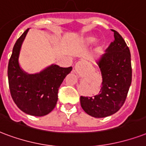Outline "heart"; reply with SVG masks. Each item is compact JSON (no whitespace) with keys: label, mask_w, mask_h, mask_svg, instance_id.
I'll return each mask as SVG.
<instances>
[{"label":"heart","mask_w":146,"mask_h":146,"mask_svg":"<svg viewBox=\"0 0 146 146\" xmlns=\"http://www.w3.org/2000/svg\"><path fill=\"white\" fill-rule=\"evenodd\" d=\"M96 40V37L94 36H91V35H89V36H84L83 39H82V43H83V45H85V46H89V45H90L93 43H94Z\"/></svg>","instance_id":"obj_1"}]
</instances>
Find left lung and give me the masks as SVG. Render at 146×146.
I'll list each match as a JSON object with an SVG mask.
<instances>
[{
	"label": "left lung",
	"mask_w": 146,
	"mask_h": 146,
	"mask_svg": "<svg viewBox=\"0 0 146 146\" xmlns=\"http://www.w3.org/2000/svg\"><path fill=\"white\" fill-rule=\"evenodd\" d=\"M114 40L105 53L96 60L103 83L98 95L80 96V105L88 115L104 118L115 113L125 103L132 83V66L129 49L117 31Z\"/></svg>",
	"instance_id": "8db88e82"
}]
</instances>
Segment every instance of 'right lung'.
Returning <instances> with one entry per match:
<instances>
[{
	"mask_svg": "<svg viewBox=\"0 0 146 146\" xmlns=\"http://www.w3.org/2000/svg\"><path fill=\"white\" fill-rule=\"evenodd\" d=\"M29 30L19 37L13 48L7 70L9 87L12 99L21 111L31 115L43 116L55 108L59 87L73 68L51 64L39 73L24 71L19 63V56Z\"/></svg>",
	"mask_w": 146,
	"mask_h": 146,
	"instance_id": "obj_1",
	"label": "right lung"
}]
</instances>
